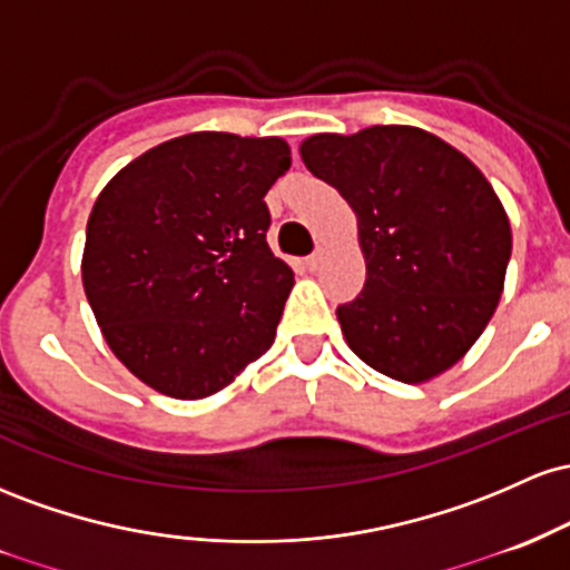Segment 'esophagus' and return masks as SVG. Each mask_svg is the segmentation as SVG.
I'll use <instances>...</instances> for the list:
<instances>
[{
	"instance_id": "obj_1",
	"label": "esophagus",
	"mask_w": 570,
	"mask_h": 570,
	"mask_svg": "<svg viewBox=\"0 0 570 570\" xmlns=\"http://www.w3.org/2000/svg\"><path fill=\"white\" fill-rule=\"evenodd\" d=\"M320 264H323V250H315L309 255V258H306V266L312 268V272H315V268H320Z\"/></svg>"
}]
</instances>
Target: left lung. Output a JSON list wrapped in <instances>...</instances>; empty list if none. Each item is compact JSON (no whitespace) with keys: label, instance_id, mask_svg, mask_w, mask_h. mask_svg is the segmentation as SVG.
Masks as SVG:
<instances>
[{"label":"left lung","instance_id":"left-lung-1","mask_svg":"<svg viewBox=\"0 0 570 570\" xmlns=\"http://www.w3.org/2000/svg\"><path fill=\"white\" fill-rule=\"evenodd\" d=\"M302 158L357 215L361 296L336 306L350 350L399 382L458 363L495 312L511 228L463 153L414 126L304 139Z\"/></svg>","mask_w":570,"mask_h":570}]
</instances>
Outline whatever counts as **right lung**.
Here are the masks:
<instances>
[{"instance_id":"right-lung-1","label":"right lung","mask_w":570,"mask_h":570,"mask_svg":"<svg viewBox=\"0 0 570 570\" xmlns=\"http://www.w3.org/2000/svg\"><path fill=\"white\" fill-rule=\"evenodd\" d=\"M283 139L199 131L153 147L88 217L82 287L112 353L171 399H204L272 347L293 287L266 245Z\"/></svg>"}]
</instances>
